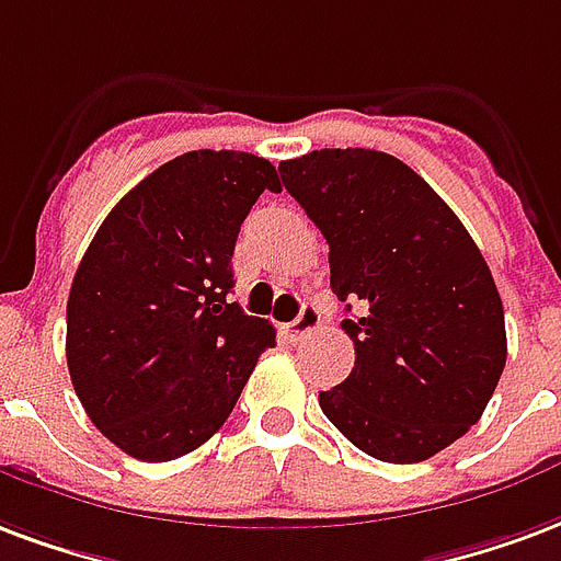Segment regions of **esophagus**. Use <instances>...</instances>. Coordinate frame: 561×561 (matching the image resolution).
<instances>
[{"mask_svg": "<svg viewBox=\"0 0 561 561\" xmlns=\"http://www.w3.org/2000/svg\"><path fill=\"white\" fill-rule=\"evenodd\" d=\"M318 327H321V312L306 302V306L300 309V314L291 321V339L294 342H300V339H306V335H312Z\"/></svg>", "mask_w": 561, "mask_h": 561, "instance_id": "esophagus-1", "label": "esophagus"}]
</instances>
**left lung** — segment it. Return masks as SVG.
Segmentation results:
<instances>
[{"label":"left lung","instance_id":"1","mask_svg":"<svg viewBox=\"0 0 561 561\" xmlns=\"http://www.w3.org/2000/svg\"><path fill=\"white\" fill-rule=\"evenodd\" d=\"M330 243V288L356 306L351 375L321 392L356 449L419 463L476 425L505 368L491 267L455 210L392 153L323 148L279 163Z\"/></svg>","mask_w":561,"mask_h":561}]
</instances>
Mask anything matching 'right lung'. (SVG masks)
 I'll use <instances>...</instances> for the list:
<instances>
[{"mask_svg":"<svg viewBox=\"0 0 561 561\" xmlns=\"http://www.w3.org/2000/svg\"><path fill=\"white\" fill-rule=\"evenodd\" d=\"M279 178L243 151H190L112 207L68 297V371L89 419L130 458L198 449L231 416L259 356L264 318L228 302L243 219Z\"/></svg>","mask_w":561,"mask_h":561,"instance_id":"right-lung-1","label":"right lung"}]
</instances>
